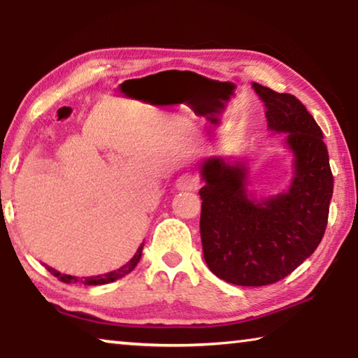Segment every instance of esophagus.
Listing matches in <instances>:
<instances>
[{"label": "esophagus", "instance_id": "esophagus-1", "mask_svg": "<svg viewBox=\"0 0 358 358\" xmlns=\"http://www.w3.org/2000/svg\"><path fill=\"white\" fill-rule=\"evenodd\" d=\"M201 181L192 173H183L181 177L177 180V189L180 191H192L197 189V186Z\"/></svg>", "mask_w": 358, "mask_h": 358}]
</instances>
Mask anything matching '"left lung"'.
<instances>
[{
	"label": "left lung",
	"mask_w": 358,
	"mask_h": 358,
	"mask_svg": "<svg viewBox=\"0 0 358 358\" xmlns=\"http://www.w3.org/2000/svg\"><path fill=\"white\" fill-rule=\"evenodd\" d=\"M265 104L268 129L286 132L294 155L287 192L266 199L246 191L240 161L210 157L202 164L205 186L201 238L213 273L237 286H266L286 278L316 251L329 221L333 175L322 131L306 107L287 93L252 83Z\"/></svg>",
	"instance_id": "obj_1"
}]
</instances>
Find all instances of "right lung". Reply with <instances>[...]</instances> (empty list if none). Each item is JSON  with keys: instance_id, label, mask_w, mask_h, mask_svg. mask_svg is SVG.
I'll list each match as a JSON object with an SVG mask.
<instances>
[{"instance_id": "right-lung-1", "label": "right lung", "mask_w": 358, "mask_h": 358, "mask_svg": "<svg viewBox=\"0 0 358 358\" xmlns=\"http://www.w3.org/2000/svg\"><path fill=\"white\" fill-rule=\"evenodd\" d=\"M142 250H143V245L138 246V250H137V252L134 254V257H132L126 265L120 266L118 270H113V271H110V273H106V275H101V276H90V278H85L83 284H87V286H98V284H108V282L117 281V280H120V278H123V276H126L128 273H131V271L136 268V265L138 264V260H141V257H142ZM48 271H50V273H52L53 276H57L58 280L63 281V282H68V284H69V282H72V281H77L76 276L62 275V273H59V271L50 268V266H48Z\"/></svg>"}]
</instances>
